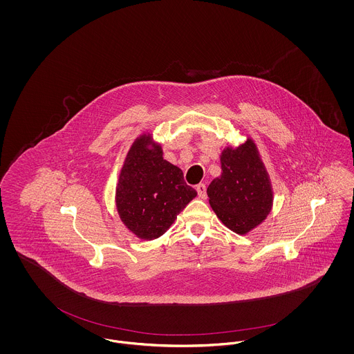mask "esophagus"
<instances>
[{"label": "esophagus", "mask_w": 354, "mask_h": 354, "mask_svg": "<svg viewBox=\"0 0 354 354\" xmlns=\"http://www.w3.org/2000/svg\"><path fill=\"white\" fill-rule=\"evenodd\" d=\"M196 191H198V195H199V198L205 199V196H207V187H205L204 183H201V185H196Z\"/></svg>", "instance_id": "34e87169"}]
</instances>
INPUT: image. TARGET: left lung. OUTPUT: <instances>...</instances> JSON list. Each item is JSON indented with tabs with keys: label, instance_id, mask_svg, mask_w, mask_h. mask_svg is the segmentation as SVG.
I'll list each match as a JSON object with an SVG mask.
<instances>
[{
	"label": "left lung",
	"instance_id": "8db88e82",
	"mask_svg": "<svg viewBox=\"0 0 354 354\" xmlns=\"http://www.w3.org/2000/svg\"><path fill=\"white\" fill-rule=\"evenodd\" d=\"M221 175L207 188L209 204L221 223L236 234L250 232L270 212V178L251 139L221 152Z\"/></svg>",
	"mask_w": 354,
	"mask_h": 354
}]
</instances>
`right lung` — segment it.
Here are the masks:
<instances>
[{
    "instance_id": "add662e5",
    "label": "right lung",
    "mask_w": 354,
    "mask_h": 354,
    "mask_svg": "<svg viewBox=\"0 0 354 354\" xmlns=\"http://www.w3.org/2000/svg\"><path fill=\"white\" fill-rule=\"evenodd\" d=\"M195 196L183 171L163 159L151 135H140L126 156L117 187V208L124 225L140 239H156Z\"/></svg>"
}]
</instances>
